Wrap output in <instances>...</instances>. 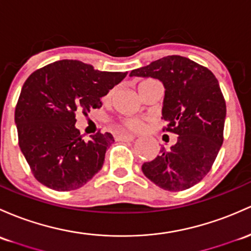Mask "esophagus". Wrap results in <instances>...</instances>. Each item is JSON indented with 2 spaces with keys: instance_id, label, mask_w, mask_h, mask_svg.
Segmentation results:
<instances>
[{
  "instance_id": "esophagus-1",
  "label": "esophagus",
  "mask_w": 251,
  "mask_h": 251,
  "mask_svg": "<svg viewBox=\"0 0 251 251\" xmlns=\"http://www.w3.org/2000/svg\"><path fill=\"white\" fill-rule=\"evenodd\" d=\"M135 139L134 135H129V134H120V135L116 136V140L118 141H133Z\"/></svg>"
}]
</instances>
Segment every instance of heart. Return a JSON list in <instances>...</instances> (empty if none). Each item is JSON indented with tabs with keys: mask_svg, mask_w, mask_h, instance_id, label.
Masks as SVG:
<instances>
[{
	"mask_svg": "<svg viewBox=\"0 0 251 251\" xmlns=\"http://www.w3.org/2000/svg\"><path fill=\"white\" fill-rule=\"evenodd\" d=\"M111 96H112V92L107 93L106 96L104 97V101L109 100V99L111 98ZM125 126L131 131H140L142 130V128H144V123L139 120H128L125 122Z\"/></svg>",
	"mask_w": 251,
	"mask_h": 251,
	"instance_id": "1",
	"label": "heart"
}]
</instances>
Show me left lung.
<instances>
[{
    "instance_id": "8db88e82",
    "label": "left lung",
    "mask_w": 251,
    "mask_h": 251,
    "mask_svg": "<svg viewBox=\"0 0 251 251\" xmlns=\"http://www.w3.org/2000/svg\"><path fill=\"white\" fill-rule=\"evenodd\" d=\"M130 76L153 77L165 88L161 118L166 131L178 135L169 151L142 165V172L170 191L189 189L211 170L223 145L226 104L214 74L178 55L166 56L131 71Z\"/></svg>"
}]
</instances>
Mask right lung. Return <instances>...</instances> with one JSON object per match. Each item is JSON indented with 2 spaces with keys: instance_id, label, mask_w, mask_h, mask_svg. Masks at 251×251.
Returning <instances> with one entry per match:
<instances>
[{
  "instance_id": "1",
  "label": "right lung",
  "mask_w": 251,
  "mask_h": 251,
  "mask_svg": "<svg viewBox=\"0 0 251 251\" xmlns=\"http://www.w3.org/2000/svg\"><path fill=\"white\" fill-rule=\"evenodd\" d=\"M128 73L100 72L76 60H62L32 73L15 107L19 146L37 180L50 189L81 188L103 168L110 133L83 141L77 111L101 106V97Z\"/></svg>"
}]
</instances>
